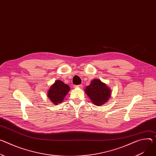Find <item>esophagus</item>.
Returning <instances> with one entry per match:
<instances>
[{
	"label": "esophagus",
	"instance_id": "1",
	"mask_svg": "<svg viewBox=\"0 0 156 156\" xmlns=\"http://www.w3.org/2000/svg\"><path fill=\"white\" fill-rule=\"evenodd\" d=\"M75 88H81L83 87V85L82 84H78V85H75Z\"/></svg>",
	"mask_w": 156,
	"mask_h": 156
}]
</instances>
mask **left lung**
<instances>
[{
    "instance_id": "obj_1",
    "label": "left lung",
    "mask_w": 156,
    "mask_h": 156,
    "mask_svg": "<svg viewBox=\"0 0 156 156\" xmlns=\"http://www.w3.org/2000/svg\"><path fill=\"white\" fill-rule=\"evenodd\" d=\"M85 93L96 106H101L111 96V90L106 84L98 79L93 80L85 89Z\"/></svg>"
}]
</instances>
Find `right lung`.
<instances>
[{
    "mask_svg": "<svg viewBox=\"0 0 156 156\" xmlns=\"http://www.w3.org/2000/svg\"><path fill=\"white\" fill-rule=\"evenodd\" d=\"M70 88L66 84L60 80H57L50 88L48 91V97L50 101L56 105L62 103Z\"/></svg>",
    "mask_w": 156,
    "mask_h": 156,
    "instance_id": "right-lung-1",
    "label": "right lung"
}]
</instances>
